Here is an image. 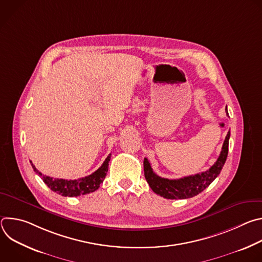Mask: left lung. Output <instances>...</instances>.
Segmentation results:
<instances>
[{"mask_svg": "<svg viewBox=\"0 0 262 262\" xmlns=\"http://www.w3.org/2000/svg\"><path fill=\"white\" fill-rule=\"evenodd\" d=\"M227 111V107H226ZM228 114V113H227ZM230 130L223 143L222 151L216 162L205 172L179 179H168L157 175L149 161L144 159V175L151 190L166 199H188L197 196L217 177L228 156Z\"/></svg>", "mask_w": 262, "mask_h": 262, "instance_id": "left-lung-1", "label": "left lung"}]
</instances>
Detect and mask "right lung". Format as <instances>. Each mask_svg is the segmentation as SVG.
<instances>
[{
	"mask_svg": "<svg viewBox=\"0 0 262 262\" xmlns=\"http://www.w3.org/2000/svg\"><path fill=\"white\" fill-rule=\"evenodd\" d=\"M110 160H111V154L107 156V158L105 159L103 164L100 166V168H98L94 173L86 177H83L80 179H73V180L53 178V177L43 175L41 172H39L35 168L32 162H31V165L34 171L41 177L43 182L52 191L64 197H78V196L92 193L99 188L100 183L103 181L104 177L106 176Z\"/></svg>",
	"mask_w": 262,
	"mask_h": 262,
	"instance_id": "1",
	"label": "right lung"
}]
</instances>
